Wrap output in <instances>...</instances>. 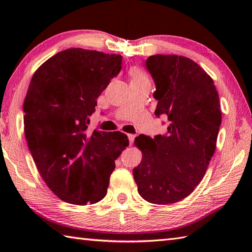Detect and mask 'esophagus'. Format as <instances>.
Wrapping results in <instances>:
<instances>
[{"mask_svg":"<svg viewBox=\"0 0 252 252\" xmlns=\"http://www.w3.org/2000/svg\"><path fill=\"white\" fill-rule=\"evenodd\" d=\"M134 135L133 134H127V138H129V142H130V145H132L133 142H134Z\"/></svg>","mask_w":252,"mask_h":252,"instance_id":"esophagus-1","label":"esophagus"}]
</instances>
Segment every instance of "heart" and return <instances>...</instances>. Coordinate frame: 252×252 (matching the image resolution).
<instances>
[{
	"label": "heart",
	"instance_id": "obj_1",
	"mask_svg": "<svg viewBox=\"0 0 252 252\" xmlns=\"http://www.w3.org/2000/svg\"><path fill=\"white\" fill-rule=\"evenodd\" d=\"M131 76H132V79L145 77V76H144V73L141 70H137V69H133V70L131 71Z\"/></svg>",
	"mask_w": 252,
	"mask_h": 252
}]
</instances>
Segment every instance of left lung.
Wrapping results in <instances>:
<instances>
[{
  "label": "left lung",
  "instance_id": "8db88e82",
  "mask_svg": "<svg viewBox=\"0 0 252 252\" xmlns=\"http://www.w3.org/2000/svg\"><path fill=\"white\" fill-rule=\"evenodd\" d=\"M146 67L156 84L155 115L169 126L163 135L135 138L143 157L133 176L144 199L168 205L190 195L206 173L221 125L220 99L211 77L189 58L153 55Z\"/></svg>",
  "mask_w": 252,
  "mask_h": 252
}]
</instances>
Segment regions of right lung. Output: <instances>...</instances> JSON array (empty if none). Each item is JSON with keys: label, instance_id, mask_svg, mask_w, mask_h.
Returning a JSON list of instances; mask_svg holds the SVG:
<instances>
[{"label": "right lung", "instance_id": "right-lung-1", "mask_svg": "<svg viewBox=\"0 0 252 252\" xmlns=\"http://www.w3.org/2000/svg\"><path fill=\"white\" fill-rule=\"evenodd\" d=\"M121 63V55L68 49L42 63L31 79L25 136L42 179L65 202L85 206L103 199L115 160L129 145L119 131H87L96 99Z\"/></svg>", "mask_w": 252, "mask_h": 252}]
</instances>
